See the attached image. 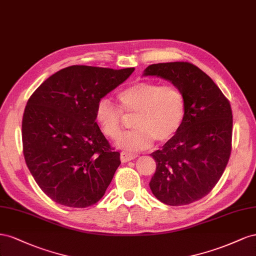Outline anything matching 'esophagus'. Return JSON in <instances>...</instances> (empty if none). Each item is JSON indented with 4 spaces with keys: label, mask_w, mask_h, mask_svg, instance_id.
<instances>
[{
    "label": "esophagus",
    "mask_w": 256,
    "mask_h": 256,
    "mask_svg": "<svg viewBox=\"0 0 256 256\" xmlns=\"http://www.w3.org/2000/svg\"><path fill=\"white\" fill-rule=\"evenodd\" d=\"M136 158H137L136 154H133V153H128V152H126V151L121 152V156H120L121 162H123V163L130 162V160H134Z\"/></svg>",
    "instance_id": "1"
}]
</instances>
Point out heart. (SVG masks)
Instances as JSON below:
<instances>
[{
    "mask_svg": "<svg viewBox=\"0 0 256 256\" xmlns=\"http://www.w3.org/2000/svg\"><path fill=\"white\" fill-rule=\"evenodd\" d=\"M118 107L102 98L96 107V120L107 138L116 140L124 126V118L132 120V132L120 136L118 147L126 151L149 148L178 133L186 118L184 94L174 84L142 82L130 86L116 96Z\"/></svg>",
    "mask_w": 256,
    "mask_h": 256,
    "instance_id": "obj_1",
    "label": "heart"
}]
</instances>
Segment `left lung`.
Masks as SVG:
<instances>
[{
	"label": "left lung",
	"instance_id": "obj_1",
	"mask_svg": "<svg viewBox=\"0 0 256 256\" xmlns=\"http://www.w3.org/2000/svg\"><path fill=\"white\" fill-rule=\"evenodd\" d=\"M144 75L170 80L184 94V124L162 149L150 154L156 170L149 186L166 205H188L211 192L228 163L232 135L230 100L192 63L151 64Z\"/></svg>",
	"mask_w": 256,
	"mask_h": 256
}]
</instances>
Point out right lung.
I'll return each instance as SVG.
<instances>
[{
  "label": "right lung",
  "mask_w": 256,
  "mask_h": 256,
  "mask_svg": "<svg viewBox=\"0 0 256 256\" xmlns=\"http://www.w3.org/2000/svg\"><path fill=\"white\" fill-rule=\"evenodd\" d=\"M134 70L72 65L28 98L22 118L24 160L36 184L56 202L86 208L104 196L121 162L100 132L96 107Z\"/></svg>",
  "instance_id": "obj_1"
}]
</instances>
